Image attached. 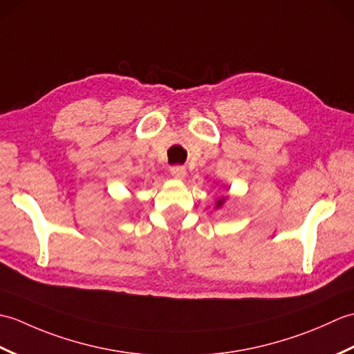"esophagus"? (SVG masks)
<instances>
[{
	"label": "esophagus",
	"instance_id": "34e87169",
	"mask_svg": "<svg viewBox=\"0 0 354 354\" xmlns=\"http://www.w3.org/2000/svg\"><path fill=\"white\" fill-rule=\"evenodd\" d=\"M170 173H171V176L176 179H184L187 176V170H185V167H183V165H175V167H171Z\"/></svg>",
	"mask_w": 354,
	"mask_h": 354
}]
</instances>
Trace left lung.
I'll return each mask as SVG.
<instances>
[{"label":"left lung","instance_id":"obj_1","mask_svg":"<svg viewBox=\"0 0 354 354\" xmlns=\"http://www.w3.org/2000/svg\"><path fill=\"white\" fill-rule=\"evenodd\" d=\"M225 201H227V196H225V198H221V199H217V202H216V208H221V207H223Z\"/></svg>","mask_w":354,"mask_h":354}]
</instances>
